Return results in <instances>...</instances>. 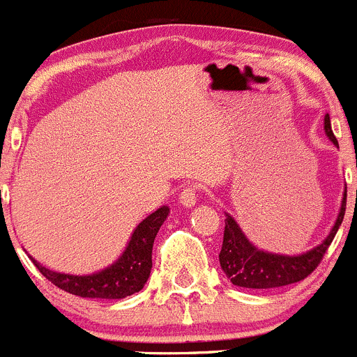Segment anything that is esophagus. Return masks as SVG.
Segmentation results:
<instances>
[{
    "label": "esophagus",
    "instance_id": "esophagus-1",
    "mask_svg": "<svg viewBox=\"0 0 357 357\" xmlns=\"http://www.w3.org/2000/svg\"><path fill=\"white\" fill-rule=\"evenodd\" d=\"M196 199H198L196 188L189 185V188H185L184 191L181 192V198H178V202H181V205H184L185 208H192V206L196 205Z\"/></svg>",
    "mask_w": 357,
    "mask_h": 357
}]
</instances>
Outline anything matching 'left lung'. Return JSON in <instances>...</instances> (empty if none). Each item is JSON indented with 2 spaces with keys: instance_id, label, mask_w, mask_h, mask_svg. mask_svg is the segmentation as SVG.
Listing matches in <instances>:
<instances>
[{
  "instance_id": "1",
  "label": "left lung",
  "mask_w": 357,
  "mask_h": 357,
  "mask_svg": "<svg viewBox=\"0 0 357 357\" xmlns=\"http://www.w3.org/2000/svg\"><path fill=\"white\" fill-rule=\"evenodd\" d=\"M324 131L329 142H333L335 147H338V142L335 138L333 130H331V122H329L328 114L324 117ZM345 205H347V188H345L344 198H342L340 212H338L337 220H335L328 236L319 245H315L314 249L296 254V256L275 254L257 249L247 238L245 233L242 231V227L238 226L235 217L226 213L222 249H220L219 254L220 268L226 273V277L231 280L233 286L247 287V289H271V287H282L300 282V280L307 278L317 268L324 252L331 245V242H333L338 227H340L342 220H344Z\"/></svg>"
}]
</instances>
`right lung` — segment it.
<instances>
[{"mask_svg": "<svg viewBox=\"0 0 357 357\" xmlns=\"http://www.w3.org/2000/svg\"><path fill=\"white\" fill-rule=\"evenodd\" d=\"M169 208L162 205L151 215L145 217L131 233L124 252L103 270L89 275H71L54 271L33 259L40 273L49 278L54 286L66 293L82 298L121 300L144 289L152 270V245L159 227L168 217Z\"/></svg>", "mask_w": 357, "mask_h": 357, "instance_id": "obj_1", "label": "right lung"}]
</instances>
